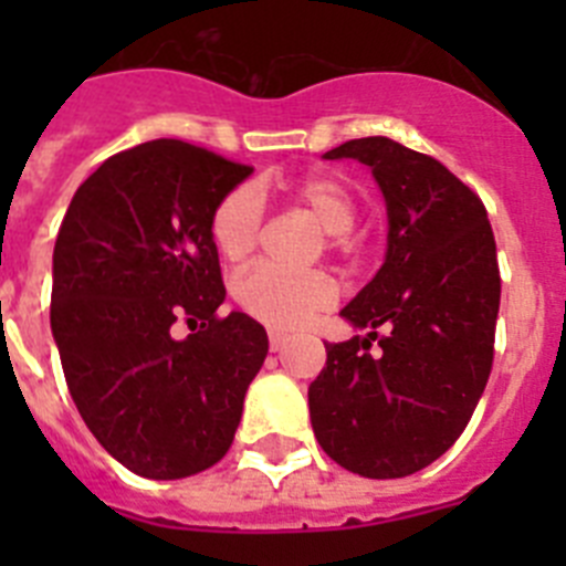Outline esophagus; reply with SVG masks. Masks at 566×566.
<instances>
[{
  "instance_id": "1",
  "label": "esophagus",
  "mask_w": 566,
  "mask_h": 566,
  "mask_svg": "<svg viewBox=\"0 0 566 566\" xmlns=\"http://www.w3.org/2000/svg\"><path fill=\"white\" fill-rule=\"evenodd\" d=\"M286 343H289V334L269 332V348H272V352H280V348H283Z\"/></svg>"
}]
</instances>
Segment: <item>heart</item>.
<instances>
[{"mask_svg": "<svg viewBox=\"0 0 566 566\" xmlns=\"http://www.w3.org/2000/svg\"><path fill=\"white\" fill-rule=\"evenodd\" d=\"M289 195L323 227L326 247L339 249L354 227L357 203L337 175L312 172L289 184ZM263 229V195L254 184H240L223 195L209 221L214 249L240 263L254 252ZM234 300L249 317L274 328L306 326L314 314L326 312L337 300V286L326 272H286L277 266H254L234 280Z\"/></svg>", "mask_w": 566, "mask_h": 566, "instance_id": "heart-1", "label": "heart"}]
</instances>
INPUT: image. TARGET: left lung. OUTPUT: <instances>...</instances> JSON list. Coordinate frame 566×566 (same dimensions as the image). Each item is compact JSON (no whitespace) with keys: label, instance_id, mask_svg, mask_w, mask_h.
Returning <instances> with one entry per match:
<instances>
[{"label":"left lung","instance_id":"obj_1","mask_svg":"<svg viewBox=\"0 0 566 566\" xmlns=\"http://www.w3.org/2000/svg\"><path fill=\"white\" fill-rule=\"evenodd\" d=\"M326 158L371 167L388 252L339 312L368 337L328 343L308 385L314 437L359 476H411L462 437L488 385L502 297L496 240L482 198L431 155L371 135Z\"/></svg>","mask_w":566,"mask_h":566}]
</instances>
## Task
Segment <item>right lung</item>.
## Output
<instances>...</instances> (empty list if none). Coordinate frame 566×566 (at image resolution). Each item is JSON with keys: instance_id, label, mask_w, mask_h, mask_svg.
Wrapping results in <instances>:
<instances>
[{"instance_id": "add662e5", "label": "right lung", "mask_w": 566, "mask_h": 566, "mask_svg": "<svg viewBox=\"0 0 566 566\" xmlns=\"http://www.w3.org/2000/svg\"><path fill=\"white\" fill-rule=\"evenodd\" d=\"M249 175L178 138L138 144L90 175L59 229L50 328L70 397L138 476L221 462L266 359L258 319L218 314L227 289L209 232L218 201ZM178 318L184 340L171 334Z\"/></svg>"}]
</instances>
